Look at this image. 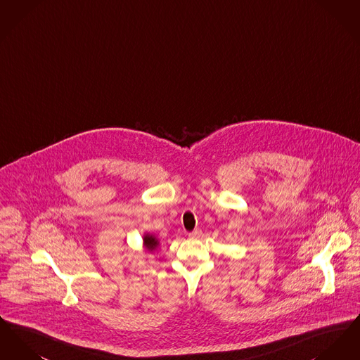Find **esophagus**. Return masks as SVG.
<instances>
[{
	"label": "esophagus",
	"instance_id": "34e87169",
	"mask_svg": "<svg viewBox=\"0 0 360 360\" xmlns=\"http://www.w3.org/2000/svg\"><path fill=\"white\" fill-rule=\"evenodd\" d=\"M201 235H202V231H201V229H194L193 232L188 233V236H190L191 239H198V238H201Z\"/></svg>",
	"mask_w": 360,
	"mask_h": 360
}]
</instances>
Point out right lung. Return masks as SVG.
Segmentation results:
<instances>
[{
  "mask_svg": "<svg viewBox=\"0 0 360 360\" xmlns=\"http://www.w3.org/2000/svg\"><path fill=\"white\" fill-rule=\"evenodd\" d=\"M143 241H144V247H146V250H148L150 252L155 251V250H156V247H158V244H159L158 239H156L155 236H153V235H150V233L144 235Z\"/></svg>",
  "mask_w": 360,
  "mask_h": 360,
  "instance_id": "add662e5",
  "label": "right lung"
}]
</instances>
